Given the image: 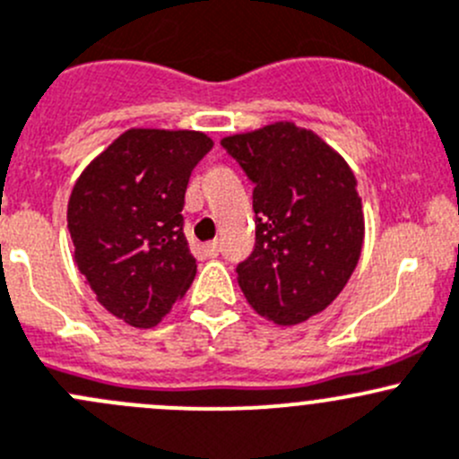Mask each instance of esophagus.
Returning <instances> with one entry per match:
<instances>
[{
    "label": "esophagus",
    "instance_id": "esophagus-1",
    "mask_svg": "<svg viewBox=\"0 0 459 459\" xmlns=\"http://www.w3.org/2000/svg\"><path fill=\"white\" fill-rule=\"evenodd\" d=\"M203 252H205V256H210V258L219 256V254H221V245H219V240H210V243L203 245Z\"/></svg>",
    "mask_w": 459,
    "mask_h": 459
}]
</instances>
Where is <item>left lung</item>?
Instances as JSON below:
<instances>
[{
	"mask_svg": "<svg viewBox=\"0 0 459 459\" xmlns=\"http://www.w3.org/2000/svg\"><path fill=\"white\" fill-rule=\"evenodd\" d=\"M221 147L254 185L256 240L236 265L245 299L279 325L319 315L348 283L364 243L351 167L292 122L230 135Z\"/></svg>",
	"mask_w": 459,
	"mask_h": 459,
	"instance_id": "obj_1",
	"label": "left lung"
}]
</instances>
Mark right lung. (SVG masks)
Segmentation results:
<instances>
[{
  "label": "right lung",
  "mask_w": 459,
  "mask_h": 459,
  "mask_svg": "<svg viewBox=\"0 0 459 459\" xmlns=\"http://www.w3.org/2000/svg\"><path fill=\"white\" fill-rule=\"evenodd\" d=\"M212 147L198 131L131 129L77 178L66 214L77 270L125 324H160L196 276L185 192Z\"/></svg>",
  "instance_id": "right-lung-1"
}]
</instances>
